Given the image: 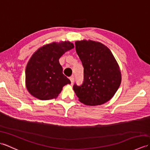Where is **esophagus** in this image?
<instances>
[{
  "label": "esophagus",
  "mask_w": 150,
  "mask_h": 150,
  "mask_svg": "<svg viewBox=\"0 0 150 150\" xmlns=\"http://www.w3.org/2000/svg\"><path fill=\"white\" fill-rule=\"evenodd\" d=\"M69 79H70V81H71V84H73V82H74V81H75L74 76H73V75L71 76V77H69Z\"/></svg>",
  "instance_id": "esophagus-1"
}]
</instances>
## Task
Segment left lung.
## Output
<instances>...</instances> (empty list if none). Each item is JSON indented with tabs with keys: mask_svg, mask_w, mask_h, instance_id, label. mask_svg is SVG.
I'll return each mask as SVG.
<instances>
[{
	"mask_svg": "<svg viewBox=\"0 0 150 150\" xmlns=\"http://www.w3.org/2000/svg\"><path fill=\"white\" fill-rule=\"evenodd\" d=\"M75 49L84 67V81L73 85L79 100L86 105H100L112 98L121 83L119 64L110 50L91 40L75 42Z\"/></svg>",
	"mask_w": 150,
	"mask_h": 150,
	"instance_id": "left-lung-1",
	"label": "left lung"
}]
</instances>
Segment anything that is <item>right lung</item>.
Listing matches in <instances>:
<instances>
[{
	"mask_svg": "<svg viewBox=\"0 0 150 150\" xmlns=\"http://www.w3.org/2000/svg\"><path fill=\"white\" fill-rule=\"evenodd\" d=\"M73 47L69 41L53 42L33 54L26 68V86L31 95L40 100L55 98L64 86L71 83L62 73L59 59Z\"/></svg>",
	"mask_w": 150,
	"mask_h": 150,
	"instance_id": "add662e5",
	"label": "right lung"
}]
</instances>
